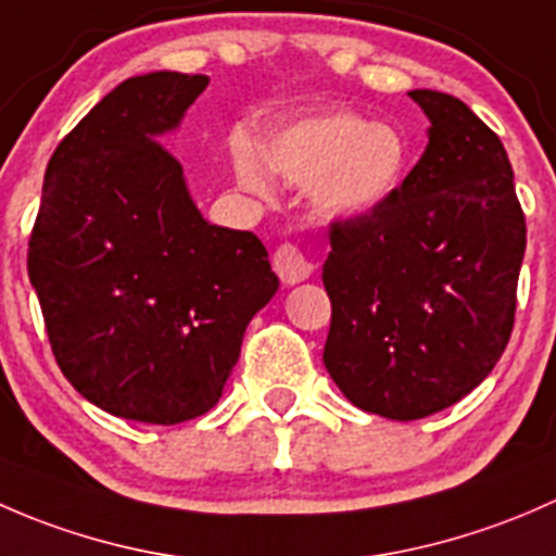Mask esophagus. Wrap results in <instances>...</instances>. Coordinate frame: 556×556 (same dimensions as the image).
<instances>
[{
    "label": "esophagus",
    "instance_id": "34e87169",
    "mask_svg": "<svg viewBox=\"0 0 556 556\" xmlns=\"http://www.w3.org/2000/svg\"><path fill=\"white\" fill-rule=\"evenodd\" d=\"M312 261L295 244H279L274 252V271L279 274L285 285L304 282L312 274Z\"/></svg>",
    "mask_w": 556,
    "mask_h": 556
}]
</instances>
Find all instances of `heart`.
Listing matches in <instances>:
<instances>
[{"mask_svg":"<svg viewBox=\"0 0 556 556\" xmlns=\"http://www.w3.org/2000/svg\"><path fill=\"white\" fill-rule=\"evenodd\" d=\"M268 169L309 188L312 206L330 220H357L379 212L401 190L408 148L401 131L355 112L304 117L268 134L261 155L247 144L233 150L239 182L266 193Z\"/></svg>","mask_w":556,"mask_h":556,"instance_id":"1","label":"heart"}]
</instances>
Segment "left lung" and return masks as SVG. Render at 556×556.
<instances>
[{
	"mask_svg": "<svg viewBox=\"0 0 556 556\" xmlns=\"http://www.w3.org/2000/svg\"><path fill=\"white\" fill-rule=\"evenodd\" d=\"M428 148L379 212L330 223L323 363L346 401L422 419L490 377L514 330L527 228L497 134L441 91H408Z\"/></svg>",
	"mask_w": 556,
	"mask_h": 556,
	"instance_id": "obj_1",
	"label": "left lung"
}]
</instances>
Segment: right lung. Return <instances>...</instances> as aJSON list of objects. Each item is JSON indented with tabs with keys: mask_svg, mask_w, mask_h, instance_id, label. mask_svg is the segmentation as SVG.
<instances>
[{
	"mask_svg": "<svg viewBox=\"0 0 556 556\" xmlns=\"http://www.w3.org/2000/svg\"><path fill=\"white\" fill-rule=\"evenodd\" d=\"M206 83L150 72L112 88L50 155L29 239L61 374L93 406L148 425L220 401L247 325L279 288L261 239L206 223L159 142Z\"/></svg>",
	"mask_w": 556,
	"mask_h": 556,
	"instance_id": "obj_1",
	"label": "right lung"
}]
</instances>
